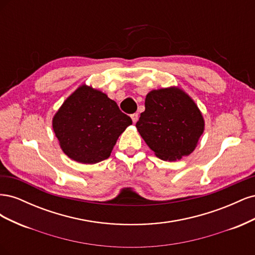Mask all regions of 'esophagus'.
Listing matches in <instances>:
<instances>
[{"mask_svg":"<svg viewBox=\"0 0 255 255\" xmlns=\"http://www.w3.org/2000/svg\"><path fill=\"white\" fill-rule=\"evenodd\" d=\"M130 118H132V120H133L134 123H136L137 120H138V114H137V113L132 114V115H130Z\"/></svg>","mask_w":255,"mask_h":255,"instance_id":"esophagus-1","label":"esophagus"}]
</instances>
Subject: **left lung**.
I'll use <instances>...</instances> for the list:
<instances>
[{"instance_id": "8db88e82", "label": "left lung", "mask_w": 255, "mask_h": 255, "mask_svg": "<svg viewBox=\"0 0 255 255\" xmlns=\"http://www.w3.org/2000/svg\"><path fill=\"white\" fill-rule=\"evenodd\" d=\"M136 128L145 143L163 160H176L195 150L204 130L201 112L180 88L152 90Z\"/></svg>"}]
</instances>
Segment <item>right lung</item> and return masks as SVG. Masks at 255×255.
Wrapping results in <instances>:
<instances>
[{"label": "right lung", "mask_w": 255, "mask_h": 255, "mask_svg": "<svg viewBox=\"0 0 255 255\" xmlns=\"http://www.w3.org/2000/svg\"><path fill=\"white\" fill-rule=\"evenodd\" d=\"M132 119L103 92L83 85L53 118V129L66 155L82 164L109 158Z\"/></svg>", "instance_id": "obj_1"}]
</instances>
